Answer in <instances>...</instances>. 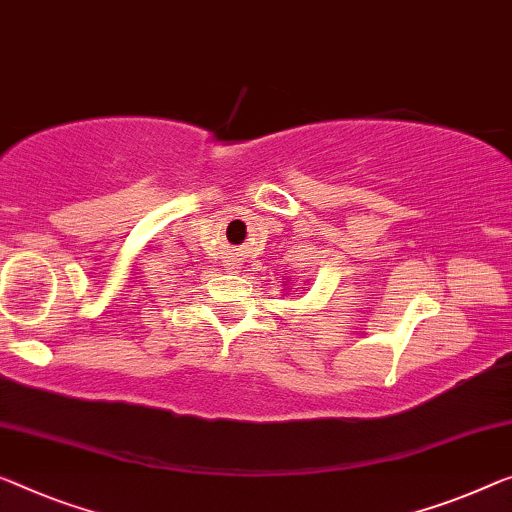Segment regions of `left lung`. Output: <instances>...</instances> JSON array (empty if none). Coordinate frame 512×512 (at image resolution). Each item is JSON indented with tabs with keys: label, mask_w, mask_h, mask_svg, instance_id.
Returning <instances> with one entry per match:
<instances>
[{
	"label": "left lung",
	"mask_w": 512,
	"mask_h": 512,
	"mask_svg": "<svg viewBox=\"0 0 512 512\" xmlns=\"http://www.w3.org/2000/svg\"><path fill=\"white\" fill-rule=\"evenodd\" d=\"M287 282H289V280H287V278H285V285H287Z\"/></svg>",
	"instance_id": "left-lung-1"
}]
</instances>
